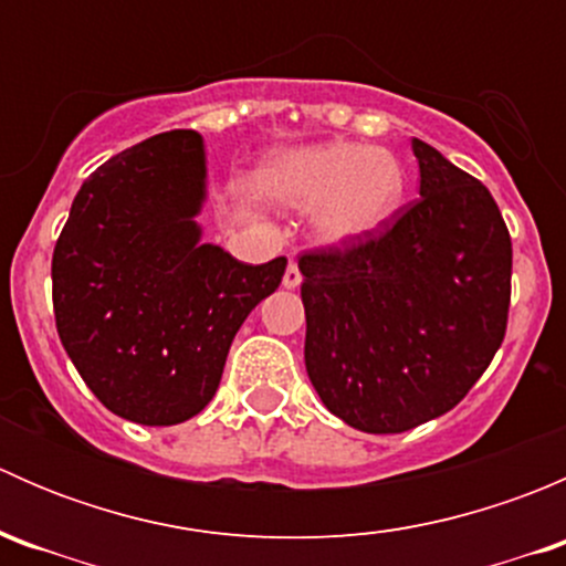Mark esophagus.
<instances>
[{
	"label": "esophagus",
	"mask_w": 566,
	"mask_h": 566,
	"mask_svg": "<svg viewBox=\"0 0 566 566\" xmlns=\"http://www.w3.org/2000/svg\"><path fill=\"white\" fill-rule=\"evenodd\" d=\"M301 279H304V276H301V268H298V262H290V265H287V271H284V279H282V284H284V287H287V290H295V287H298V284H301Z\"/></svg>",
	"instance_id": "esophagus-1"
}]
</instances>
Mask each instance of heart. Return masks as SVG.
Returning a JSON list of instances; mask_svg holds the SVG:
<instances>
[{"label":"heart","mask_w":566,"mask_h":566,"mask_svg":"<svg viewBox=\"0 0 566 566\" xmlns=\"http://www.w3.org/2000/svg\"><path fill=\"white\" fill-rule=\"evenodd\" d=\"M256 188L284 208H317L315 227L325 243H356L384 230L405 197V169L380 147H295L268 158Z\"/></svg>","instance_id":"1"}]
</instances>
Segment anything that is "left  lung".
I'll use <instances>...</instances> for the list:
<instances>
[{
	"instance_id": "8db88e82",
	"label": "left lung",
	"mask_w": 566,
	"mask_h": 566,
	"mask_svg": "<svg viewBox=\"0 0 566 566\" xmlns=\"http://www.w3.org/2000/svg\"><path fill=\"white\" fill-rule=\"evenodd\" d=\"M419 193L375 235L304 251L306 373L325 408L389 436L471 391L506 334L512 241L493 193L413 139Z\"/></svg>"
}]
</instances>
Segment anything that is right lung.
Segmentation results:
<instances>
[{
	"label": "right lung",
	"instance_id": "right-lung-1",
	"mask_svg": "<svg viewBox=\"0 0 566 566\" xmlns=\"http://www.w3.org/2000/svg\"><path fill=\"white\" fill-rule=\"evenodd\" d=\"M205 175L197 130L117 153L78 188L51 256L62 347L90 391L136 424H180L213 399L238 328L287 268L199 243Z\"/></svg>",
	"mask_w": 566,
	"mask_h": 566
}]
</instances>
